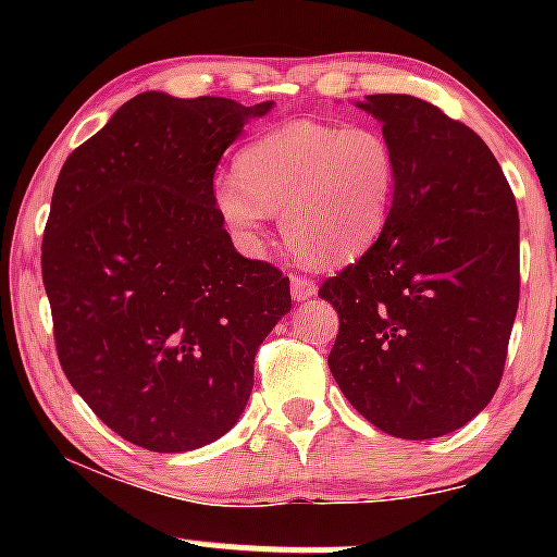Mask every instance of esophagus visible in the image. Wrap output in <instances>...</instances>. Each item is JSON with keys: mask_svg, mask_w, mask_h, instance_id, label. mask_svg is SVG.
<instances>
[{"mask_svg": "<svg viewBox=\"0 0 557 557\" xmlns=\"http://www.w3.org/2000/svg\"><path fill=\"white\" fill-rule=\"evenodd\" d=\"M290 293L296 300H306V298H314L317 296V283L314 280L304 277V274H296L290 280Z\"/></svg>", "mask_w": 557, "mask_h": 557, "instance_id": "1", "label": "esophagus"}]
</instances>
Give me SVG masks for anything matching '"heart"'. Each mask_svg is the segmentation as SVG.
<instances>
[{
    "mask_svg": "<svg viewBox=\"0 0 557 557\" xmlns=\"http://www.w3.org/2000/svg\"><path fill=\"white\" fill-rule=\"evenodd\" d=\"M214 203L246 248L261 246L280 214L285 243L309 264H345L374 246L398 190V157L380 127L293 120L235 159Z\"/></svg>",
    "mask_w": 557,
    "mask_h": 557,
    "instance_id": "1",
    "label": "heart"
}]
</instances>
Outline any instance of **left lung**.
Here are the masks:
<instances>
[{
	"label": "left lung",
	"instance_id": "1",
	"mask_svg": "<svg viewBox=\"0 0 557 557\" xmlns=\"http://www.w3.org/2000/svg\"><path fill=\"white\" fill-rule=\"evenodd\" d=\"M398 157L376 243L319 287L341 317L330 372L376 430H461L500 385L519 309V209L490 146L406 94L356 101Z\"/></svg>",
	"mask_w": 557,
	"mask_h": 557
}]
</instances>
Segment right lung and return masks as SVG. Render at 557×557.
<instances>
[{"mask_svg":"<svg viewBox=\"0 0 557 557\" xmlns=\"http://www.w3.org/2000/svg\"><path fill=\"white\" fill-rule=\"evenodd\" d=\"M272 101L144 91L57 177L41 274L62 372L127 443L203 447L235 426L290 280L240 257L214 203L222 154Z\"/></svg>","mask_w":557,"mask_h":557,"instance_id":"obj_1","label":"right lung"}]
</instances>
